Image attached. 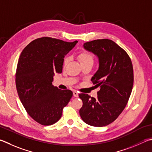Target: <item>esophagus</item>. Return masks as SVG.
Returning a JSON list of instances; mask_svg holds the SVG:
<instances>
[{
  "label": "esophagus",
  "mask_w": 152,
  "mask_h": 152,
  "mask_svg": "<svg viewBox=\"0 0 152 152\" xmlns=\"http://www.w3.org/2000/svg\"><path fill=\"white\" fill-rule=\"evenodd\" d=\"M73 95H74V97H78V92H76V91H74Z\"/></svg>",
  "instance_id": "1"
}]
</instances>
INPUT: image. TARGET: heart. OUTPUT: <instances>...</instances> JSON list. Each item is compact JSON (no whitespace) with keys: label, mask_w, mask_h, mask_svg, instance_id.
I'll return each instance as SVG.
<instances>
[{"label":"heart","mask_w":152,"mask_h":152,"mask_svg":"<svg viewBox=\"0 0 152 152\" xmlns=\"http://www.w3.org/2000/svg\"><path fill=\"white\" fill-rule=\"evenodd\" d=\"M78 58L82 66L88 64H93L94 61V55L90 52L87 50H82L80 52L78 55ZM68 62L69 58L66 57L64 60V62H63L64 66H66L67 65Z\"/></svg>","instance_id":"obj_1"}]
</instances>
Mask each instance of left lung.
Returning a JSON list of instances; mask_svg holds the SVG:
<instances>
[{"label": "left lung", "mask_w": 152, "mask_h": 152, "mask_svg": "<svg viewBox=\"0 0 152 152\" xmlns=\"http://www.w3.org/2000/svg\"><path fill=\"white\" fill-rule=\"evenodd\" d=\"M84 47L98 56L100 66L92 82L100 90L96 99L80 94L83 102L80 115L88 125L105 126L116 120L128 104L134 84L133 65L128 53L111 40H94Z\"/></svg>", "instance_id": "1"}]
</instances>
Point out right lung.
<instances>
[{"instance_id": "obj_1", "label": "right lung", "mask_w": 152, "mask_h": 152, "mask_svg": "<svg viewBox=\"0 0 152 152\" xmlns=\"http://www.w3.org/2000/svg\"><path fill=\"white\" fill-rule=\"evenodd\" d=\"M78 41L72 42L42 37L29 43L19 57L15 74L19 98L33 120L50 126L61 118L72 97L70 90L52 85L55 73H61L64 58Z\"/></svg>"}]
</instances>
